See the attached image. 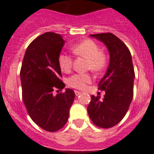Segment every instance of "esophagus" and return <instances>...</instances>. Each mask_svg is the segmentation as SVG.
I'll list each match as a JSON object with an SVG mask.
<instances>
[{
    "mask_svg": "<svg viewBox=\"0 0 154 154\" xmlns=\"http://www.w3.org/2000/svg\"><path fill=\"white\" fill-rule=\"evenodd\" d=\"M75 96H79V95L82 93V92H79V91H75Z\"/></svg>",
    "mask_w": 154,
    "mask_h": 154,
    "instance_id": "1",
    "label": "esophagus"
}]
</instances>
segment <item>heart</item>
I'll return each instance as SVG.
<instances>
[{"label": "heart", "instance_id": "1", "mask_svg": "<svg viewBox=\"0 0 154 154\" xmlns=\"http://www.w3.org/2000/svg\"><path fill=\"white\" fill-rule=\"evenodd\" d=\"M73 53L77 56L87 59L86 69H91L94 72H99L104 69L106 65V56L100 51L96 43L92 40H85L72 48ZM58 65L64 72H69L72 68V58L70 55L61 53L58 55ZM92 77L88 73H79L72 75L68 79L69 86L78 89H84L87 85L91 83Z\"/></svg>", "mask_w": 154, "mask_h": 154}]
</instances>
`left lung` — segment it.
I'll list each match as a JSON object with an SVG mask.
<instances>
[{
  "label": "left lung",
  "mask_w": 154,
  "mask_h": 154,
  "mask_svg": "<svg viewBox=\"0 0 154 154\" xmlns=\"http://www.w3.org/2000/svg\"><path fill=\"white\" fill-rule=\"evenodd\" d=\"M90 36L106 46L110 60L106 72L99 82V89L106 92L104 98L92 95L87 111L96 126L110 128L123 119L133 99L135 78L133 61L130 50L113 34Z\"/></svg>",
  "instance_id": "1"
}]
</instances>
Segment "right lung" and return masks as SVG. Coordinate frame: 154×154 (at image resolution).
<instances>
[{
  "mask_svg": "<svg viewBox=\"0 0 154 154\" xmlns=\"http://www.w3.org/2000/svg\"><path fill=\"white\" fill-rule=\"evenodd\" d=\"M64 45L59 34L46 32L38 36L28 45L20 72L23 101L30 117L48 132L60 130L67 123L75 96L71 89L56 96L53 92L65 87L58 61Z\"/></svg>",
  "mask_w": 154,
  "mask_h": 154,
  "instance_id": "obj_1",
  "label": "right lung"
}]
</instances>
